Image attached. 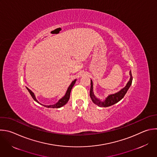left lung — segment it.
<instances>
[{"label": "left lung", "instance_id": "8db88e82", "mask_svg": "<svg viewBox=\"0 0 157 157\" xmlns=\"http://www.w3.org/2000/svg\"><path fill=\"white\" fill-rule=\"evenodd\" d=\"M129 75L130 78L129 81L127 82L125 87H124L123 89H121L118 92L115 93L109 94L105 100H101L100 98H98L96 97V96L94 95V91H93V82L92 79H90V97L91 98L92 101L99 107H110L111 105H114V104L118 103L119 101H120L125 95L127 91L128 90L129 88L130 87L132 81V76L131 74V71H129Z\"/></svg>", "mask_w": 157, "mask_h": 157}]
</instances>
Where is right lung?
<instances>
[{"instance_id": "1", "label": "right lung", "mask_w": 157, "mask_h": 157, "mask_svg": "<svg viewBox=\"0 0 157 157\" xmlns=\"http://www.w3.org/2000/svg\"><path fill=\"white\" fill-rule=\"evenodd\" d=\"M76 80H77V79H75L74 81H73L71 82V84H70V85L69 86V87H68V89H67V92H66L65 95H64L63 97H62V98H61L56 103L54 104V105H43V104L40 103L36 99V96H35L34 92H32L29 88H28L27 87H26L27 90H28V92H29V94H31V97H33V98L34 100V101H36V102H37L39 104H40L41 105H43V106H44L45 107H47V108H53V109L56 108V109H59V108H60V107H63V105H65V104L68 101V100H69V99H70V96L71 90V89H72L73 86L75 85V84Z\"/></svg>"}]
</instances>
